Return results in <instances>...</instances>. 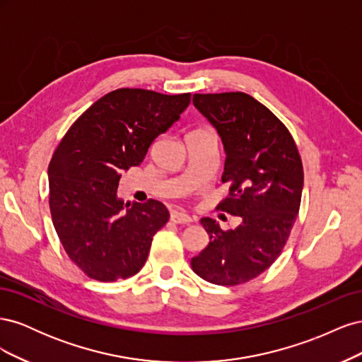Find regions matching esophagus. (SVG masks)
I'll return each instance as SVG.
<instances>
[{
	"instance_id": "esophagus-1",
	"label": "esophagus",
	"mask_w": 362,
	"mask_h": 362,
	"mask_svg": "<svg viewBox=\"0 0 362 362\" xmlns=\"http://www.w3.org/2000/svg\"><path fill=\"white\" fill-rule=\"evenodd\" d=\"M170 222L175 225H189L192 223V217L184 214V213H178V211H172L170 213Z\"/></svg>"
}]
</instances>
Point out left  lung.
<instances>
[{
    "mask_svg": "<svg viewBox=\"0 0 362 362\" xmlns=\"http://www.w3.org/2000/svg\"><path fill=\"white\" fill-rule=\"evenodd\" d=\"M193 104L216 127L226 152L222 182L229 194L216 210L243 222L223 231L202 218L210 243L192 269L208 282L234 287L267 270L286 246L302 199V158L288 128L250 95L194 93Z\"/></svg>",
    "mask_w": 362,
    "mask_h": 362,
    "instance_id": "obj_1",
    "label": "left lung"
}]
</instances>
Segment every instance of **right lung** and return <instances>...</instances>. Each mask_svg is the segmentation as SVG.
<instances>
[{
	"mask_svg": "<svg viewBox=\"0 0 362 362\" xmlns=\"http://www.w3.org/2000/svg\"><path fill=\"white\" fill-rule=\"evenodd\" d=\"M190 96L113 90L87 108L54 149L48 166L52 225L71 261L89 278L127 279L145 266L152 237L168 223L169 211L156 199L119 201V178L144 161Z\"/></svg>",
	"mask_w": 362,
	"mask_h": 362,
	"instance_id": "add662e5",
	"label": "right lung"
}]
</instances>
